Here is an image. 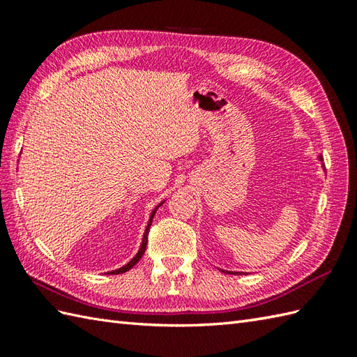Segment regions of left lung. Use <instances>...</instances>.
<instances>
[{"mask_svg":"<svg viewBox=\"0 0 357 357\" xmlns=\"http://www.w3.org/2000/svg\"><path fill=\"white\" fill-rule=\"evenodd\" d=\"M317 159H319V161L322 162L324 161V159H322V156H317ZM324 167V169H325V165H322ZM222 273H234V271H227V270H222ZM238 273V271H236Z\"/></svg>","mask_w":357,"mask_h":357,"instance_id":"left-lung-1","label":"left lung"}]
</instances>
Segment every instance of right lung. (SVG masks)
Returning a JSON list of instances; mask_svg holds the SVG:
<instances>
[{
	"label": "right lung",
	"mask_w": 357,
	"mask_h": 357,
	"mask_svg": "<svg viewBox=\"0 0 357 357\" xmlns=\"http://www.w3.org/2000/svg\"><path fill=\"white\" fill-rule=\"evenodd\" d=\"M164 202H165V199L159 202L158 206L153 208V211H151V213H150L149 222H147V225H146V230H144V236H142V241H141V247H139V250H138V253H136V255L133 256V259L128 261L126 265H123V267H119V268H116V270H112V271H107V275H119V273H126V271L130 270V268L133 267V265L141 259L142 255H144V252H146V247H147V236H149V230H150L151 221H153V216H155V213H156V210H158L159 207H161Z\"/></svg>",
	"instance_id": "add662e5"
}]
</instances>
